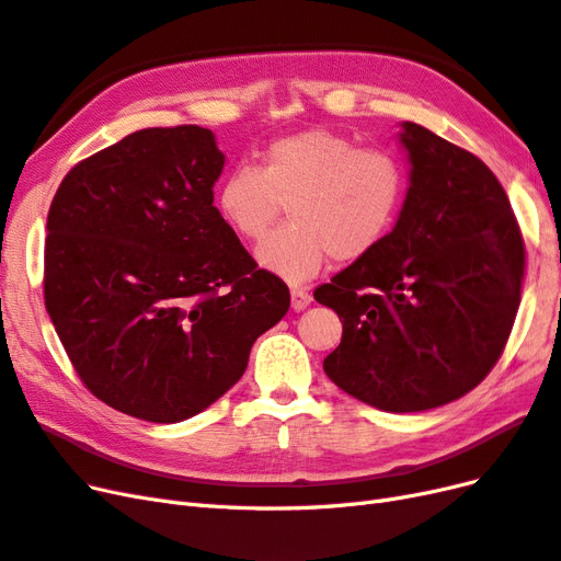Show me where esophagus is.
Here are the masks:
<instances>
[{
  "mask_svg": "<svg viewBox=\"0 0 561 561\" xmlns=\"http://www.w3.org/2000/svg\"><path fill=\"white\" fill-rule=\"evenodd\" d=\"M290 301L295 311H304L311 304V295L304 290V287H293L290 290Z\"/></svg>",
  "mask_w": 561,
  "mask_h": 561,
  "instance_id": "34e87169",
  "label": "esophagus"
}]
</instances>
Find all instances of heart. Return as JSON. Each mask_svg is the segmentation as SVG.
<instances>
[{"instance_id":"b5f03b06","label":"heart","mask_w":561,"mask_h":561,"mask_svg":"<svg viewBox=\"0 0 561 561\" xmlns=\"http://www.w3.org/2000/svg\"><path fill=\"white\" fill-rule=\"evenodd\" d=\"M404 196L407 173L396 154L311 128L271 142L262 171L231 168L217 184L215 206L248 243H262L287 206L293 222L257 250V262L299 283L330 257L351 262L375 250L396 227Z\"/></svg>"}]
</instances>
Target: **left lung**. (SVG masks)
Listing matches in <instances>:
<instances>
[{"mask_svg": "<svg viewBox=\"0 0 561 561\" xmlns=\"http://www.w3.org/2000/svg\"><path fill=\"white\" fill-rule=\"evenodd\" d=\"M398 140L410 186L396 227L313 297L344 320L325 375L404 414L458 400L496 365L519 309L524 243L478 157L412 122Z\"/></svg>", "mask_w": 561, "mask_h": 561, "instance_id": "left-lung-1", "label": "left lung"}]
</instances>
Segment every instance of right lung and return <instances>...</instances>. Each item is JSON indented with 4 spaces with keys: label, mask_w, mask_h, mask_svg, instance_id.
<instances>
[{
    "label": "right lung",
    "mask_w": 561,
    "mask_h": 561,
    "mask_svg": "<svg viewBox=\"0 0 561 561\" xmlns=\"http://www.w3.org/2000/svg\"><path fill=\"white\" fill-rule=\"evenodd\" d=\"M222 171L213 130L145 128L77 163L50 203L46 311L81 381L128 416H196L290 309L213 206Z\"/></svg>",
    "instance_id": "obj_1"
}]
</instances>
